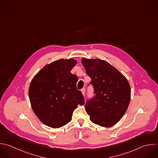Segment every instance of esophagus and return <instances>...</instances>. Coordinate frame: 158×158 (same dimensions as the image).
I'll use <instances>...</instances> for the list:
<instances>
[{
	"label": "esophagus",
	"mask_w": 158,
	"mask_h": 158,
	"mask_svg": "<svg viewBox=\"0 0 158 158\" xmlns=\"http://www.w3.org/2000/svg\"><path fill=\"white\" fill-rule=\"evenodd\" d=\"M81 93H82L83 95H85V88H82V89H81Z\"/></svg>",
	"instance_id": "1"
}]
</instances>
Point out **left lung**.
<instances>
[{"label": "left lung", "mask_w": 158, "mask_h": 158, "mask_svg": "<svg viewBox=\"0 0 158 158\" xmlns=\"http://www.w3.org/2000/svg\"><path fill=\"white\" fill-rule=\"evenodd\" d=\"M91 78L96 95L86 103L85 110L92 122L109 127L125 114L130 103L131 89L127 78L109 62L99 59H82Z\"/></svg>", "instance_id": "left-lung-1"}]
</instances>
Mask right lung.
Wrapping results in <instances>:
<instances>
[{
	"label": "right lung",
	"instance_id": "right-lung-1",
	"mask_svg": "<svg viewBox=\"0 0 158 158\" xmlns=\"http://www.w3.org/2000/svg\"><path fill=\"white\" fill-rule=\"evenodd\" d=\"M76 64L73 59L52 62L44 66L30 83L31 107L38 118L50 127L59 128L68 123L77 106L85 104L81 92L77 89L78 77L70 72Z\"/></svg>",
	"mask_w": 158,
	"mask_h": 158
}]
</instances>
